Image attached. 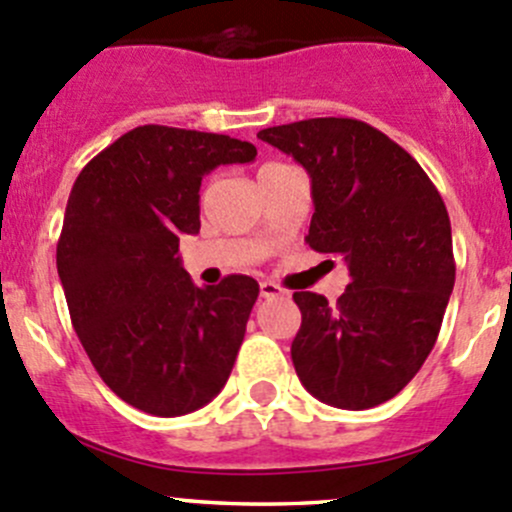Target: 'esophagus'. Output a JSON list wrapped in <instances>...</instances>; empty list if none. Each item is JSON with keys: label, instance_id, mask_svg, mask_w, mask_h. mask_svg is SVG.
Here are the masks:
<instances>
[{"label": "esophagus", "instance_id": "obj_1", "mask_svg": "<svg viewBox=\"0 0 512 512\" xmlns=\"http://www.w3.org/2000/svg\"><path fill=\"white\" fill-rule=\"evenodd\" d=\"M260 294L265 299L270 297H282L285 294V289H282L280 285H275V282H260Z\"/></svg>", "mask_w": 512, "mask_h": 512}]
</instances>
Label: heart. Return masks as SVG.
Wrapping results in <instances>:
<instances>
[{
	"mask_svg": "<svg viewBox=\"0 0 512 512\" xmlns=\"http://www.w3.org/2000/svg\"><path fill=\"white\" fill-rule=\"evenodd\" d=\"M277 165H280V163H267V165H262L260 173H262V170H267V168H277Z\"/></svg>",
	"mask_w": 512,
	"mask_h": 512,
	"instance_id": "obj_1",
	"label": "heart"
}]
</instances>
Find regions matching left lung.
<instances>
[{"label":"left lung","mask_w":512,"mask_h":512,"mask_svg":"<svg viewBox=\"0 0 512 512\" xmlns=\"http://www.w3.org/2000/svg\"><path fill=\"white\" fill-rule=\"evenodd\" d=\"M257 138L307 170L309 247L339 255L349 270L337 304L294 292L299 381L337 409L394 399L431 354L456 282L443 198L399 143L356 118H309Z\"/></svg>","instance_id":"1"}]
</instances>
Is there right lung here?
Masks as SVG:
<instances>
[{
  "label": "right lung",
  "mask_w": 512,
  "mask_h": 512,
  "mask_svg": "<svg viewBox=\"0 0 512 512\" xmlns=\"http://www.w3.org/2000/svg\"><path fill=\"white\" fill-rule=\"evenodd\" d=\"M257 148L220 133L138 126L71 188L56 270L71 324L108 389L153 416L210 404L230 376L260 285L195 287L178 257L200 230V183Z\"/></svg>",
  "instance_id": "1"
}]
</instances>
